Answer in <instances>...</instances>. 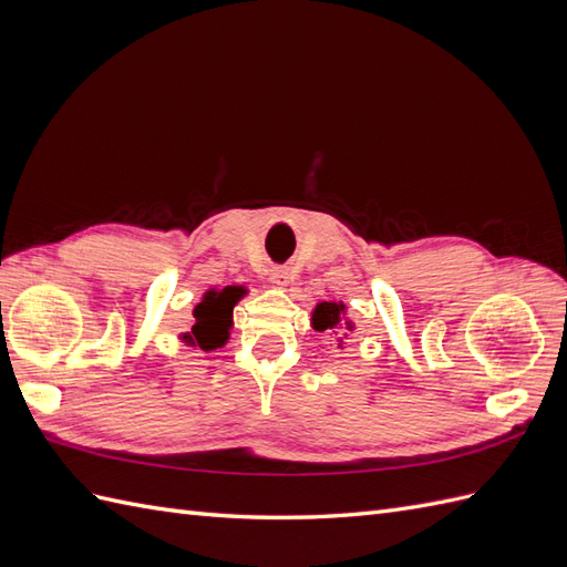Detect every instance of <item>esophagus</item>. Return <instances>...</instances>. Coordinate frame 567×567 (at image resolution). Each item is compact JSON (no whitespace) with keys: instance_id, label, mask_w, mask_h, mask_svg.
I'll use <instances>...</instances> for the list:
<instances>
[{"instance_id":"34e87169","label":"esophagus","mask_w":567,"mask_h":567,"mask_svg":"<svg viewBox=\"0 0 567 567\" xmlns=\"http://www.w3.org/2000/svg\"><path fill=\"white\" fill-rule=\"evenodd\" d=\"M288 281H290V274H288V269H281V267H274V269H271V284L286 286Z\"/></svg>"}]
</instances>
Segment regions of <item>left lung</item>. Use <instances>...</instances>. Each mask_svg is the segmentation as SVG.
Returning a JSON list of instances; mask_svg holds the SVG:
<instances>
[{
    "instance_id": "1",
    "label": "left lung",
    "mask_w": 567,
    "mask_h": 567,
    "mask_svg": "<svg viewBox=\"0 0 567 567\" xmlns=\"http://www.w3.org/2000/svg\"><path fill=\"white\" fill-rule=\"evenodd\" d=\"M312 329L323 333H340L346 336L354 331V321L348 317V307L340 300H321L312 310ZM338 348H342V338L338 340Z\"/></svg>"
}]
</instances>
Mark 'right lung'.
<instances>
[{"mask_svg": "<svg viewBox=\"0 0 567 567\" xmlns=\"http://www.w3.org/2000/svg\"><path fill=\"white\" fill-rule=\"evenodd\" d=\"M246 293V286H225L205 290L203 300L194 307L192 329L182 333L179 340L186 348L203 352L225 348L234 326V307Z\"/></svg>", "mask_w": 567, "mask_h": 567, "instance_id": "right-lung-1", "label": "right lung"}]
</instances>
